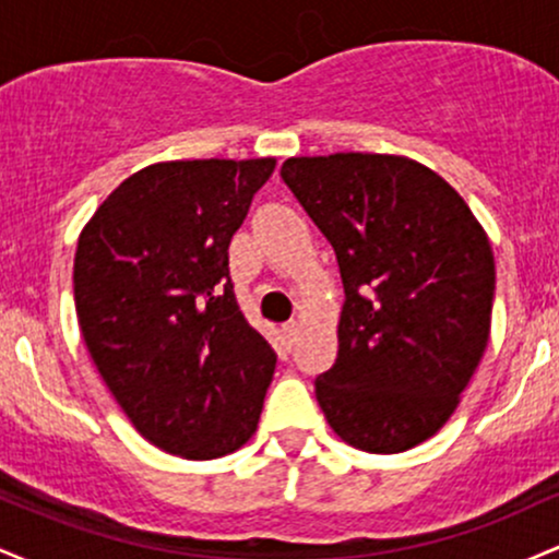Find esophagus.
I'll return each instance as SVG.
<instances>
[{
	"label": "esophagus",
	"instance_id": "esophagus-1",
	"mask_svg": "<svg viewBox=\"0 0 559 559\" xmlns=\"http://www.w3.org/2000/svg\"><path fill=\"white\" fill-rule=\"evenodd\" d=\"M281 333H284L286 346H292L294 338H297V333H299V323H297V320H292V323H286L284 329H281Z\"/></svg>",
	"mask_w": 559,
	"mask_h": 559
}]
</instances>
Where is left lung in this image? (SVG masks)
<instances>
[{
    "label": "left lung",
    "instance_id": "left-lung-1",
    "mask_svg": "<svg viewBox=\"0 0 559 559\" xmlns=\"http://www.w3.org/2000/svg\"><path fill=\"white\" fill-rule=\"evenodd\" d=\"M281 176L338 260V357L316 396L338 439L396 454L444 428L491 336L493 252L467 202L402 155L288 157Z\"/></svg>",
    "mask_w": 559,
    "mask_h": 559
}]
</instances>
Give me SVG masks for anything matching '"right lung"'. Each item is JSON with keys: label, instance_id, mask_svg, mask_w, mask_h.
<instances>
[{"label": "right lung", "instance_id": "right-lung-1", "mask_svg": "<svg viewBox=\"0 0 559 559\" xmlns=\"http://www.w3.org/2000/svg\"><path fill=\"white\" fill-rule=\"evenodd\" d=\"M273 170L275 157L146 165L79 236L88 355L133 428L176 457H226L258 431L275 352L236 305L228 243Z\"/></svg>", "mask_w": 559, "mask_h": 559}]
</instances>
